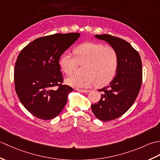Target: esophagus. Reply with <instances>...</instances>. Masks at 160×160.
I'll return each instance as SVG.
<instances>
[{"label": "esophagus", "instance_id": "esophagus-1", "mask_svg": "<svg viewBox=\"0 0 160 160\" xmlns=\"http://www.w3.org/2000/svg\"><path fill=\"white\" fill-rule=\"evenodd\" d=\"M77 91H80L81 93H88L89 92V90H84V89H77Z\"/></svg>", "mask_w": 160, "mask_h": 160}]
</instances>
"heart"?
<instances>
[{
  "mask_svg": "<svg viewBox=\"0 0 160 160\" xmlns=\"http://www.w3.org/2000/svg\"><path fill=\"white\" fill-rule=\"evenodd\" d=\"M75 56L64 53L60 58V65L68 76L75 72L78 64L85 63L82 75H73L67 82L77 88H87L96 84L103 87L113 80L118 66V56L113 48L102 43L85 42L73 50Z\"/></svg>",
  "mask_w": 160,
  "mask_h": 160,
  "instance_id": "heart-1",
  "label": "heart"
}]
</instances>
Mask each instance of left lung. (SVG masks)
Listing matches in <instances>:
<instances>
[{"instance_id":"obj_1","label":"left lung","mask_w":160,"mask_h":160,"mask_svg":"<svg viewBox=\"0 0 160 160\" xmlns=\"http://www.w3.org/2000/svg\"><path fill=\"white\" fill-rule=\"evenodd\" d=\"M105 40L116 51L118 66L116 76L102 92L100 101L91 105L96 117L102 121L115 120L127 112L136 100L142 81L140 54L126 40L109 34L95 36Z\"/></svg>"}]
</instances>
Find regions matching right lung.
Here are the masks:
<instances>
[{
  "mask_svg": "<svg viewBox=\"0 0 160 160\" xmlns=\"http://www.w3.org/2000/svg\"><path fill=\"white\" fill-rule=\"evenodd\" d=\"M80 36L69 33L40 37L20 52L14 68L16 92L23 106L35 117L51 120L65 106L73 88L62 84L59 60Z\"/></svg>",
  "mask_w": 160,
  "mask_h": 160,
  "instance_id": "add662e5",
  "label": "right lung"
}]
</instances>
